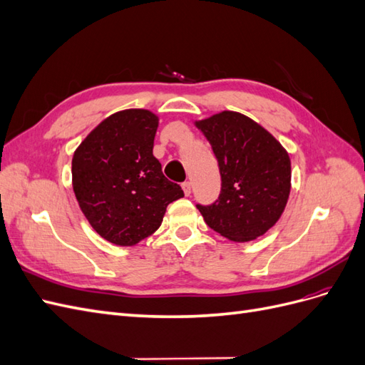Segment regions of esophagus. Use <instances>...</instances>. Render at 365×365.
Returning <instances> with one entry per match:
<instances>
[{"label":"esophagus","mask_w":365,"mask_h":365,"mask_svg":"<svg viewBox=\"0 0 365 365\" xmlns=\"http://www.w3.org/2000/svg\"><path fill=\"white\" fill-rule=\"evenodd\" d=\"M182 190H184L185 196H190V193H192V184L189 181L182 182Z\"/></svg>","instance_id":"esophagus-1"}]
</instances>
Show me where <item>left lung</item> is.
Instances as JSON below:
<instances>
[{
    "mask_svg": "<svg viewBox=\"0 0 365 365\" xmlns=\"http://www.w3.org/2000/svg\"><path fill=\"white\" fill-rule=\"evenodd\" d=\"M217 160L219 197L196 204L205 224L235 242L257 239L280 219L291 192L288 152L250 117L222 111L196 121Z\"/></svg>",
    "mask_w": 365,
    "mask_h": 365,
    "instance_id": "left-lung-1",
    "label": "left lung"
}]
</instances>
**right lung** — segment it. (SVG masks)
<instances>
[{
    "label": "right lung",
    "mask_w": 365,
    "mask_h": 365,
    "mask_svg": "<svg viewBox=\"0 0 365 365\" xmlns=\"http://www.w3.org/2000/svg\"><path fill=\"white\" fill-rule=\"evenodd\" d=\"M158 117L126 109L105 118L71 163L73 190L88 222L103 239L130 247L155 233L168 205L184 196L153 157Z\"/></svg>",
    "instance_id": "right-lung-1"
}]
</instances>
